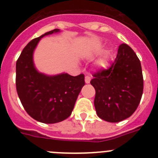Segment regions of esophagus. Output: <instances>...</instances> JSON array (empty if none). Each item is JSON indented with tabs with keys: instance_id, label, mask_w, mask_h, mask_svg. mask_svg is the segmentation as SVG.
I'll list each match as a JSON object with an SVG mask.
<instances>
[{
	"instance_id": "obj_1",
	"label": "esophagus",
	"mask_w": 158,
	"mask_h": 158,
	"mask_svg": "<svg viewBox=\"0 0 158 158\" xmlns=\"http://www.w3.org/2000/svg\"><path fill=\"white\" fill-rule=\"evenodd\" d=\"M85 81L86 84H89V82H90V81H91V77H90L89 76H85Z\"/></svg>"
}]
</instances>
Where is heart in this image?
Returning <instances> with one entry per match:
<instances>
[{
  "label": "heart",
  "mask_w": 158,
  "mask_h": 158,
  "mask_svg": "<svg viewBox=\"0 0 158 158\" xmlns=\"http://www.w3.org/2000/svg\"><path fill=\"white\" fill-rule=\"evenodd\" d=\"M97 65H98L99 67H101V68H104V67L107 66V60L105 58H101L97 62Z\"/></svg>",
  "instance_id": "1"
}]
</instances>
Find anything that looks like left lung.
<instances>
[{"label":"left lung","instance_id":"obj_1","mask_svg":"<svg viewBox=\"0 0 158 158\" xmlns=\"http://www.w3.org/2000/svg\"><path fill=\"white\" fill-rule=\"evenodd\" d=\"M93 76L90 83L96 90L97 115L110 123L129 118L137 109L143 93L142 66L135 51L123 43L111 66L99 69Z\"/></svg>","mask_w":158,"mask_h":158}]
</instances>
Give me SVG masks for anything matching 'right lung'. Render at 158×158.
Masks as SVG:
<instances>
[{"label":"right lung","instance_id":"1","mask_svg":"<svg viewBox=\"0 0 158 158\" xmlns=\"http://www.w3.org/2000/svg\"><path fill=\"white\" fill-rule=\"evenodd\" d=\"M58 31L54 29L29 42L16 65V91L22 105L31 118L43 123H56L68 118L85 85L84 74L47 76L35 68L33 52L40 39Z\"/></svg>","mask_w":158,"mask_h":158}]
</instances>
